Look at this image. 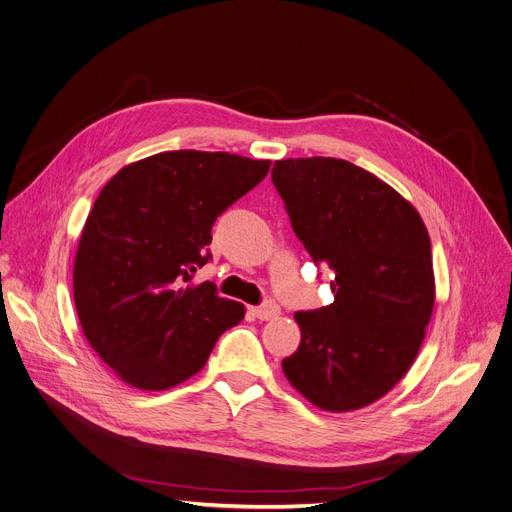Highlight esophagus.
<instances>
[{"mask_svg":"<svg viewBox=\"0 0 512 512\" xmlns=\"http://www.w3.org/2000/svg\"><path fill=\"white\" fill-rule=\"evenodd\" d=\"M252 314L258 318V320H273L281 314V308L275 304V302H264L262 306H256L252 308Z\"/></svg>","mask_w":512,"mask_h":512,"instance_id":"1","label":"esophagus"}]
</instances>
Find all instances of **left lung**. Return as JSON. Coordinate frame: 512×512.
Wrapping results in <instances>:
<instances>
[{"label": "left lung", "instance_id": "left-lung-1", "mask_svg": "<svg viewBox=\"0 0 512 512\" xmlns=\"http://www.w3.org/2000/svg\"><path fill=\"white\" fill-rule=\"evenodd\" d=\"M270 175L299 242L335 275L333 304L295 314L302 343L283 372L320 409L366 407L407 374L426 335V225L401 194L343 159L275 161Z\"/></svg>", "mask_w": 512, "mask_h": 512}]
</instances>
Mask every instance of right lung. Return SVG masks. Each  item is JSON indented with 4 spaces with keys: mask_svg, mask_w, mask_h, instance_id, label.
<instances>
[{
    "mask_svg": "<svg viewBox=\"0 0 512 512\" xmlns=\"http://www.w3.org/2000/svg\"><path fill=\"white\" fill-rule=\"evenodd\" d=\"M270 161L169 150L124 167L101 190L74 262L84 335L128 384L165 390L194 376L244 306L213 281L188 285L213 254L219 215Z\"/></svg>",
    "mask_w": 512,
    "mask_h": 512,
    "instance_id": "1",
    "label": "right lung"
}]
</instances>
